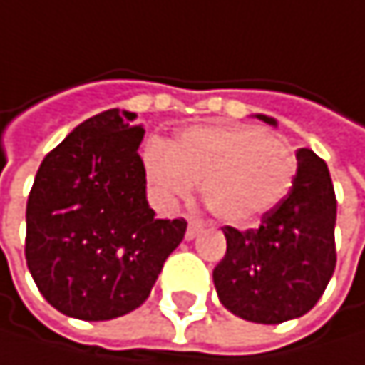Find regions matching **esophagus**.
I'll return each mask as SVG.
<instances>
[{
    "label": "esophagus",
    "instance_id": "1",
    "mask_svg": "<svg viewBox=\"0 0 365 365\" xmlns=\"http://www.w3.org/2000/svg\"><path fill=\"white\" fill-rule=\"evenodd\" d=\"M201 230H203V223L197 221V219H190V221H188V230H186V238H188V241H192V238H195Z\"/></svg>",
    "mask_w": 365,
    "mask_h": 365
}]
</instances>
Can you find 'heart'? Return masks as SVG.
I'll list each match as a JSON object with an SVG mask.
<instances>
[{
	"label": "heart",
	"instance_id": "1",
	"mask_svg": "<svg viewBox=\"0 0 365 365\" xmlns=\"http://www.w3.org/2000/svg\"><path fill=\"white\" fill-rule=\"evenodd\" d=\"M144 166L164 199H184L201 184L219 221L252 225L289 195L298 158L289 142L258 127H192L170 148L150 142Z\"/></svg>",
	"mask_w": 365,
	"mask_h": 365
}]
</instances>
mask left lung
Instances as JSON below:
<instances>
[{
  "label": "left lung",
  "instance_id": "obj_1",
  "mask_svg": "<svg viewBox=\"0 0 365 365\" xmlns=\"http://www.w3.org/2000/svg\"><path fill=\"white\" fill-rule=\"evenodd\" d=\"M258 118L276 124L267 115ZM296 158L298 173L289 195L258 227H223L227 250L212 272L221 304L258 324H280L309 313L337 262L331 173L309 148H300Z\"/></svg>",
  "mask_w": 365,
  "mask_h": 365
}]
</instances>
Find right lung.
<instances>
[{"instance_id":"add662e5","label":"right lung","mask_w":365,"mask_h":365,"mask_svg":"<svg viewBox=\"0 0 365 365\" xmlns=\"http://www.w3.org/2000/svg\"><path fill=\"white\" fill-rule=\"evenodd\" d=\"M135 113L109 109L41 162L26 205V262L61 313L101 322L138 309L186 219H158L146 201Z\"/></svg>"}]
</instances>
